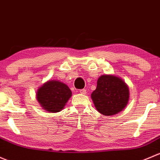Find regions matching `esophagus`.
<instances>
[{"instance_id":"obj_1","label":"esophagus","mask_w":160,"mask_h":160,"mask_svg":"<svg viewBox=\"0 0 160 160\" xmlns=\"http://www.w3.org/2000/svg\"><path fill=\"white\" fill-rule=\"evenodd\" d=\"M79 93L82 94V95H85V94H86V89H85V88H83V89L79 90Z\"/></svg>"}]
</instances>
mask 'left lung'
<instances>
[{
    "label": "left lung",
    "instance_id": "left-lung-1",
    "mask_svg": "<svg viewBox=\"0 0 160 160\" xmlns=\"http://www.w3.org/2000/svg\"><path fill=\"white\" fill-rule=\"evenodd\" d=\"M96 109L104 116H112L121 112L129 101V88L121 78L114 75L99 77L96 89L92 93Z\"/></svg>",
    "mask_w": 160,
    "mask_h": 160
}]
</instances>
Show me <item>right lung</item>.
<instances>
[{"instance_id":"right-lung-1","label":"right lung","mask_w":160,"mask_h":160,"mask_svg":"<svg viewBox=\"0 0 160 160\" xmlns=\"http://www.w3.org/2000/svg\"><path fill=\"white\" fill-rule=\"evenodd\" d=\"M72 96L68 85L58 81H48L37 92V99L44 109L55 113L64 108Z\"/></svg>"}]
</instances>
